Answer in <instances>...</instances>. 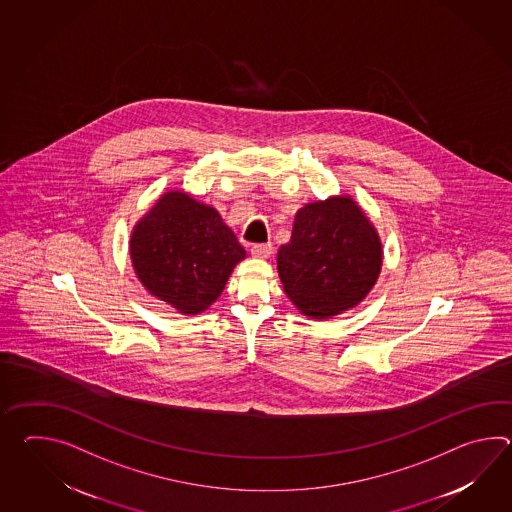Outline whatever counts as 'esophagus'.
Returning <instances> with one entry per match:
<instances>
[{
    "label": "esophagus",
    "instance_id": "34e87169",
    "mask_svg": "<svg viewBox=\"0 0 512 512\" xmlns=\"http://www.w3.org/2000/svg\"><path fill=\"white\" fill-rule=\"evenodd\" d=\"M272 253V244H253V246H251V255L257 257V259H268Z\"/></svg>",
    "mask_w": 512,
    "mask_h": 512
}]
</instances>
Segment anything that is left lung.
<instances>
[{"label": "left lung", "instance_id": "left-lung-1", "mask_svg": "<svg viewBox=\"0 0 512 512\" xmlns=\"http://www.w3.org/2000/svg\"><path fill=\"white\" fill-rule=\"evenodd\" d=\"M373 222L347 194L305 204L277 251L284 294L310 319H329L364 301L382 272Z\"/></svg>", "mask_w": 512, "mask_h": 512}]
</instances>
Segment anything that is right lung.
<instances>
[{"instance_id":"1","label":"right lung","mask_w":512,"mask_h":512,"mask_svg":"<svg viewBox=\"0 0 512 512\" xmlns=\"http://www.w3.org/2000/svg\"><path fill=\"white\" fill-rule=\"evenodd\" d=\"M130 259L150 296L196 316L222 294L246 250L211 205L185 191L161 194L130 235Z\"/></svg>"}]
</instances>
